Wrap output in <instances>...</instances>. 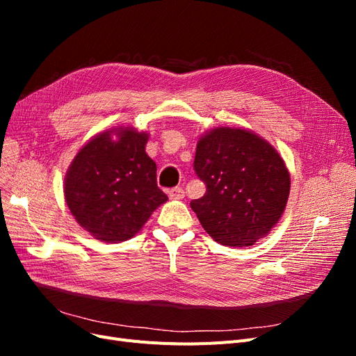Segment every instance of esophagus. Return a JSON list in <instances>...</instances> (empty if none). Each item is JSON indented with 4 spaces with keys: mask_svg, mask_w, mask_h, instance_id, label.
<instances>
[{
    "mask_svg": "<svg viewBox=\"0 0 356 356\" xmlns=\"http://www.w3.org/2000/svg\"><path fill=\"white\" fill-rule=\"evenodd\" d=\"M168 195H169V197H170V199L181 200V199H184L186 193H184V190H182L181 187H175V188H170Z\"/></svg>",
    "mask_w": 356,
    "mask_h": 356,
    "instance_id": "34e87169",
    "label": "esophagus"
}]
</instances>
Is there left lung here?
Segmentation results:
<instances>
[{
	"mask_svg": "<svg viewBox=\"0 0 356 356\" xmlns=\"http://www.w3.org/2000/svg\"><path fill=\"white\" fill-rule=\"evenodd\" d=\"M195 170L207 193L190 207L215 242L254 245L281 220L289 172L275 147L252 131L222 126L200 136Z\"/></svg>",
	"mask_w": 356,
	"mask_h": 356,
	"instance_id": "8db88e82",
	"label": "left lung"
}]
</instances>
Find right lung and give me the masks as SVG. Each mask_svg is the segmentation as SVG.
Instances as JSON below:
<instances>
[{"instance_id":"add662e5","label":"right lung","mask_w":356,"mask_h":356,"mask_svg":"<svg viewBox=\"0 0 356 356\" xmlns=\"http://www.w3.org/2000/svg\"><path fill=\"white\" fill-rule=\"evenodd\" d=\"M147 132L118 126L93 136L65 175V202L95 239L124 242L168 200L157 187L154 161L145 153Z\"/></svg>"}]
</instances>
